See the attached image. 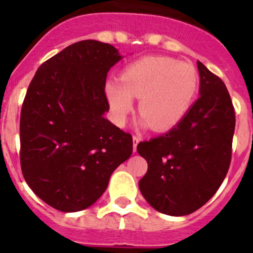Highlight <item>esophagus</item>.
Instances as JSON below:
<instances>
[{"label":"esophagus","mask_w":253,"mask_h":253,"mask_svg":"<svg viewBox=\"0 0 253 253\" xmlns=\"http://www.w3.org/2000/svg\"><path fill=\"white\" fill-rule=\"evenodd\" d=\"M138 143H139V138H138L137 135H133V149H134V152L137 151Z\"/></svg>","instance_id":"34e87169"}]
</instances>
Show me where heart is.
Returning a JSON list of instances; mask_svg holds the SVG:
<instances>
[{"mask_svg": "<svg viewBox=\"0 0 253 253\" xmlns=\"http://www.w3.org/2000/svg\"><path fill=\"white\" fill-rule=\"evenodd\" d=\"M120 83L106 82L105 92L114 118L119 124L126 120L139 99L138 113L143 124L154 131H169L177 126L194 104L199 88V73L187 62L169 57H147L124 68Z\"/></svg>", "mask_w": 253, "mask_h": 253, "instance_id": "b5f03b06", "label": "heart"}]
</instances>
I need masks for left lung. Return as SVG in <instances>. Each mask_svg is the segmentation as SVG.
Wrapping results in <instances>:
<instances>
[{"instance_id":"left-lung-1","label":"left lung","mask_w":253,"mask_h":253,"mask_svg":"<svg viewBox=\"0 0 253 253\" xmlns=\"http://www.w3.org/2000/svg\"><path fill=\"white\" fill-rule=\"evenodd\" d=\"M200 97L184 120L160 137L140 142L148 163L142 195L167 215L194 213L222 185L232 158L236 115L224 82L198 62Z\"/></svg>"}]
</instances>
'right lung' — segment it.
Returning a JSON list of instances; mask_svg holds the SVG:
<instances>
[{"label":"right lung","instance_id":"obj_1","mask_svg":"<svg viewBox=\"0 0 253 253\" xmlns=\"http://www.w3.org/2000/svg\"><path fill=\"white\" fill-rule=\"evenodd\" d=\"M120 59L110 44L82 40L45 60L29 84L20 115L21 171L60 211L92 205L133 152L131 134L104 118L106 76Z\"/></svg>","mask_w":253,"mask_h":253}]
</instances>
